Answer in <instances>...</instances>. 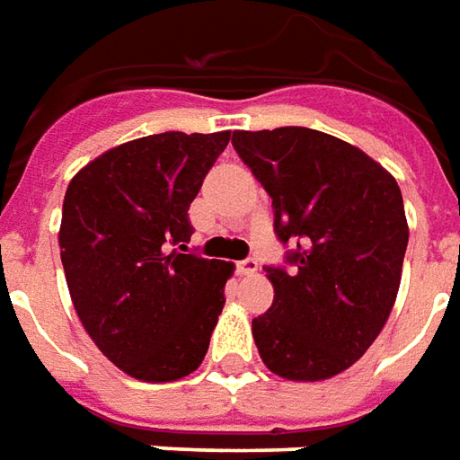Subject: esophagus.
<instances>
[{"label":"esophagus","mask_w":460,"mask_h":460,"mask_svg":"<svg viewBox=\"0 0 460 460\" xmlns=\"http://www.w3.org/2000/svg\"><path fill=\"white\" fill-rule=\"evenodd\" d=\"M258 258H245V261H240L237 262V272L240 275H252V272H258Z\"/></svg>","instance_id":"34e87169"}]
</instances>
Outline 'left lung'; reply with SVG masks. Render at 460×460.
<instances>
[{
	"instance_id": "1",
	"label": "left lung",
	"mask_w": 460,
	"mask_h": 460,
	"mask_svg": "<svg viewBox=\"0 0 460 460\" xmlns=\"http://www.w3.org/2000/svg\"><path fill=\"white\" fill-rule=\"evenodd\" d=\"M233 147L268 190L285 265L252 321L262 363L290 381L350 368L391 315L405 248L403 198L366 152L308 128L233 132Z\"/></svg>"
}]
</instances>
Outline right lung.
Segmentation results:
<instances>
[{
    "label": "right lung",
    "mask_w": 460,
    "mask_h": 460,
    "mask_svg": "<svg viewBox=\"0 0 460 460\" xmlns=\"http://www.w3.org/2000/svg\"><path fill=\"white\" fill-rule=\"evenodd\" d=\"M230 132H163L100 155L69 182L59 250L79 321L132 378L202 363L233 265L190 252V202Z\"/></svg>",
    "instance_id": "right-lung-1"
}]
</instances>
